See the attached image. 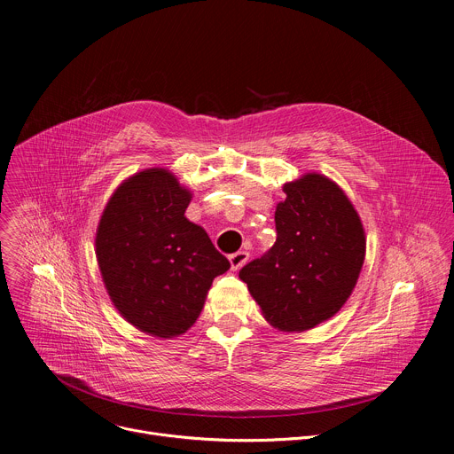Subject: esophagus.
<instances>
[{
    "label": "esophagus",
    "mask_w": 454,
    "mask_h": 454,
    "mask_svg": "<svg viewBox=\"0 0 454 454\" xmlns=\"http://www.w3.org/2000/svg\"><path fill=\"white\" fill-rule=\"evenodd\" d=\"M249 261V253L247 251H237V253H233V254H230V264H231V270L233 271H237V270H240L246 262Z\"/></svg>",
    "instance_id": "obj_1"
}]
</instances>
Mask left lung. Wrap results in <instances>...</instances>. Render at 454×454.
Listing matches in <instances>:
<instances>
[{
  "instance_id": "8db88e82",
  "label": "left lung",
  "mask_w": 454,
  "mask_h": 454,
  "mask_svg": "<svg viewBox=\"0 0 454 454\" xmlns=\"http://www.w3.org/2000/svg\"><path fill=\"white\" fill-rule=\"evenodd\" d=\"M277 242L239 277L278 331L301 333L333 317L352 294L366 251L361 219L345 192L309 172L284 184Z\"/></svg>"
}]
</instances>
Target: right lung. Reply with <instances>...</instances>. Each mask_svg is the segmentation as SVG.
Returning <instances> with one entry per match:
<instances>
[{
    "label": "right lung",
    "instance_id": "right-lung-1",
    "mask_svg": "<svg viewBox=\"0 0 454 454\" xmlns=\"http://www.w3.org/2000/svg\"><path fill=\"white\" fill-rule=\"evenodd\" d=\"M192 193L165 168L125 179L97 228V261L118 312L156 338H176L200 317L230 262L184 210Z\"/></svg>",
    "mask_w": 454,
    "mask_h": 454
}]
</instances>
